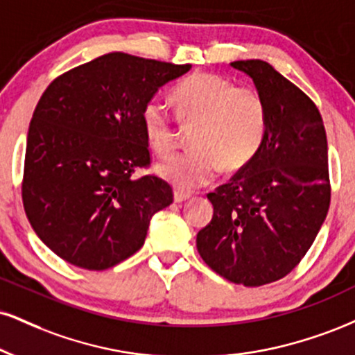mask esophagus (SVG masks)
<instances>
[{"label":"esophagus","instance_id":"1","mask_svg":"<svg viewBox=\"0 0 355 355\" xmlns=\"http://www.w3.org/2000/svg\"><path fill=\"white\" fill-rule=\"evenodd\" d=\"M190 196H191V195L187 193V191L177 190V191H175V193H173V200H175V202H177V203H182V202H187V200H189Z\"/></svg>","mask_w":355,"mask_h":355}]
</instances>
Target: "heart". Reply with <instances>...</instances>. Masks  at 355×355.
Segmentation results:
<instances>
[{"label":"heart","mask_w":355,"mask_h":355,"mask_svg":"<svg viewBox=\"0 0 355 355\" xmlns=\"http://www.w3.org/2000/svg\"><path fill=\"white\" fill-rule=\"evenodd\" d=\"M175 114L183 127H195L190 135L193 150L164 162L157 172L180 190L208 185L221 170L238 172L261 148L268 129V109L254 85H234L233 80L196 72L173 89ZM145 139L159 157L177 147L173 117L160 99L142 109Z\"/></svg>","instance_id":"heart-1"}]
</instances>
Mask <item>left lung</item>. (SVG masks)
Listing matches in <instances>:
<instances>
[{"mask_svg":"<svg viewBox=\"0 0 355 355\" xmlns=\"http://www.w3.org/2000/svg\"><path fill=\"white\" fill-rule=\"evenodd\" d=\"M232 66L263 94L268 129L253 160L208 193L213 218L196 234V250L225 279L256 288L289 275L326 220L327 139L314 102L271 64Z\"/></svg>","mask_w":355,"mask_h":355,"instance_id":"obj_1","label":"left lung"}]
</instances>
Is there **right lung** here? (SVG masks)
<instances>
[{"label":"right lung","mask_w":355,"mask_h":355,"mask_svg":"<svg viewBox=\"0 0 355 355\" xmlns=\"http://www.w3.org/2000/svg\"><path fill=\"white\" fill-rule=\"evenodd\" d=\"M109 53L48 85L29 123L23 205L41 241L64 261L109 270L140 250L172 187L150 166L142 109L162 85L190 71Z\"/></svg>","instance_id":"right-lung-1"}]
</instances>
